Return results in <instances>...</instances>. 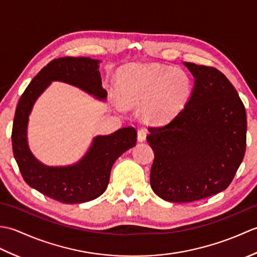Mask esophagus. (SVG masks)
Here are the masks:
<instances>
[{
	"label": "esophagus",
	"instance_id": "1",
	"mask_svg": "<svg viewBox=\"0 0 257 257\" xmlns=\"http://www.w3.org/2000/svg\"><path fill=\"white\" fill-rule=\"evenodd\" d=\"M147 138V130L145 128H141L138 130V141L139 143H144Z\"/></svg>",
	"mask_w": 257,
	"mask_h": 257
}]
</instances>
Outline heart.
Listing matches in <instances>:
<instances>
[{
	"label": "heart",
	"instance_id": "b5f03b06",
	"mask_svg": "<svg viewBox=\"0 0 257 257\" xmlns=\"http://www.w3.org/2000/svg\"><path fill=\"white\" fill-rule=\"evenodd\" d=\"M117 89L125 105H138L141 116L151 124L176 118L192 94V80L181 68L154 64L127 65L119 75Z\"/></svg>",
	"mask_w": 257,
	"mask_h": 257
}]
</instances>
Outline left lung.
<instances>
[{
  "mask_svg": "<svg viewBox=\"0 0 257 257\" xmlns=\"http://www.w3.org/2000/svg\"><path fill=\"white\" fill-rule=\"evenodd\" d=\"M194 88L170 122L150 127L155 152L150 171L154 192L169 202H193L225 190L246 148V112L236 89L214 67L184 63Z\"/></svg>",
  "mask_w": 257,
  "mask_h": 257,
  "instance_id": "8db88e82",
  "label": "left lung"
}]
</instances>
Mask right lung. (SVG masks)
Masks as SVG:
<instances>
[{
  "instance_id": "right-lung-1",
  "label": "right lung",
  "mask_w": 257,
  "mask_h": 257,
  "mask_svg": "<svg viewBox=\"0 0 257 257\" xmlns=\"http://www.w3.org/2000/svg\"><path fill=\"white\" fill-rule=\"evenodd\" d=\"M99 61L89 57H62L48 63L22 94L15 110L12 146L13 154L24 181L38 192L62 203H83L105 192L112 165L123 152L137 143V132L125 127L108 136H97L79 162L67 167H47L32 155L27 145L29 116L36 101L52 81H64L98 99L105 100Z\"/></svg>"
}]
</instances>
